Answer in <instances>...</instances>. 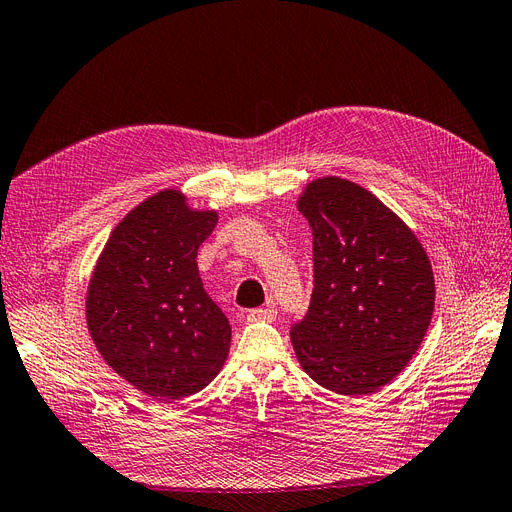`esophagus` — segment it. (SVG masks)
Listing matches in <instances>:
<instances>
[{
  "label": "esophagus",
  "mask_w": 512,
  "mask_h": 512,
  "mask_svg": "<svg viewBox=\"0 0 512 512\" xmlns=\"http://www.w3.org/2000/svg\"><path fill=\"white\" fill-rule=\"evenodd\" d=\"M275 316H277L275 307H273V305H267V307L252 309V312L247 314V320H250V322H273Z\"/></svg>",
  "instance_id": "34e87169"
}]
</instances>
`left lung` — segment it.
Returning <instances> with one entry per match:
<instances>
[{
  "label": "left lung",
  "instance_id": "8db88e82",
  "mask_svg": "<svg viewBox=\"0 0 512 512\" xmlns=\"http://www.w3.org/2000/svg\"><path fill=\"white\" fill-rule=\"evenodd\" d=\"M314 235V292L290 342L305 374L339 395H369L421 348L436 282L412 228L359 183L309 181L297 198Z\"/></svg>",
  "mask_w": 512,
  "mask_h": 512
}]
</instances>
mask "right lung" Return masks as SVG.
<instances>
[{"label":"right lung","instance_id":"1","mask_svg":"<svg viewBox=\"0 0 512 512\" xmlns=\"http://www.w3.org/2000/svg\"><path fill=\"white\" fill-rule=\"evenodd\" d=\"M218 218L177 188L160 190L113 228L91 271L89 335L106 365L149 397H188L224 367L230 324L196 265Z\"/></svg>","mask_w":512,"mask_h":512}]
</instances>
